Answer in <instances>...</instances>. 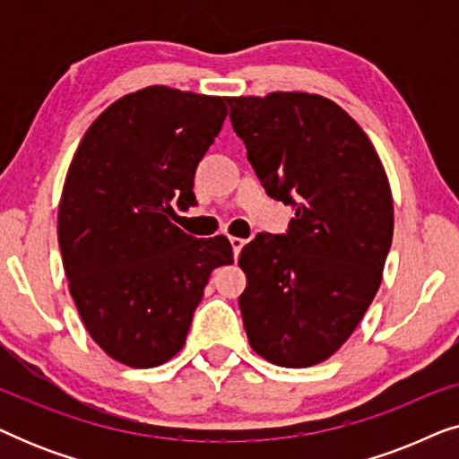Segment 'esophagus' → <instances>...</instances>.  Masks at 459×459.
I'll return each instance as SVG.
<instances>
[{
    "mask_svg": "<svg viewBox=\"0 0 459 459\" xmlns=\"http://www.w3.org/2000/svg\"><path fill=\"white\" fill-rule=\"evenodd\" d=\"M230 242H231V248H234V256L240 255L242 247H244V244H247V240H242V238H231Z\"/></svg>",
    "mask_w": 459,
    "mask_h": 459,
    "instance_id": "34e87169",
    "label": "esophagus"
}]
</instances>
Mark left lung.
Instances as JSON below:
<instances>
[{
    "mask_svg": "<svg viewBox=\"0 0 459 459\" xmlns=\"http://www.w3.org/2000/svg\"><path fill=\"white\" fill-rule=\"evenodd\" d=\"M228 104L263 187L297 209L288 234L261 231L242 248L244 330L269 363L317 366L347 342L380 288L394 228L385 165L359 123L317 93Z\"/></svg>",
    "mask_w": 459,
    "mask_h": 459,
    "instance_id": "8db88e82",
    "label": "left lung"
}]
</instances>
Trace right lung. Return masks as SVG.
<instances>
[{
  "label": "right lung",
  "instance_id": "obj_1",
  "mask_svg": "<svg viewBox=\"0 0 459 459\" xmlns=\"http://www.w3.org/2000/svg\"><path fill=\"white\" fill-rule=\"evenodd\" d=\"M221 96L150 85L85 131L58 204L68 290L110 359L156 368L184 347L212 269L234 263L225 236L192 238L173 203L196 204L198 160L228 117Z\"/></svg>",
  "mask_w": 459,
  "mask_h": 459
}]
</instances>
